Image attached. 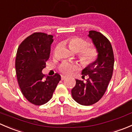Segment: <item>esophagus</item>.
<instances>
[{
	"instance_id": "1",
	"label": "esophagus",
	"mask_w": 132,
	"mask_h": 132,
	"mask_svg": "<svg viewBox=\"0 0 132 132\" xmlns=\"http://www.w3.org/2000/svg\"><path fill=\"white\" fill-rule=\"evenodd\" d=\"M66 78H67V77H66V76H65V75L61 76V79H62V80H65Z\"/></svg>"
}]
</instances>
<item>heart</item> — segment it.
<instances>
[{
	"mask_svg": "<svg viewBox=\"0 0 132 132\" xmlns=\"http://www.w3.org/2000/svg\"><path fill=\"white\" fill-rule=\"evenodd\" d=\"M66 42L71 50L78 53V59L84 64L92 63L96 59V49L92 45H87V42L82 38L73 36L66 40ZM78 67L75 64L64 62L60 66L59 71L62 73L70 75Z\"/></svg>",
	"mask_w": 132,
	"mask_h": 132,
	"instance_id": "b5f03b06",
	"label": "heart"
}]
</instances>
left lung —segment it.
Wrapping results in <instances>:
<instances>
[{"mask_svg": "<svg viewBox=\"0 0 132 132\" xmlns=\"http://www.w3.org/2000/svg\"><path fill=\"white\" fill-rule=\"evenodd\" d=\"M88 36L96 48L98 57L82 70V78L88 76L86 82L76 79L75 86L71 89L74 100L86 106L94 104L102 98L112 76L114 64L112 47L109 39L95 30H90Z\"/></svg>", "mask_w": 132, "mask_h": 132, "instance_id": "8db88e82", "label": "left lung"}]
</instances>
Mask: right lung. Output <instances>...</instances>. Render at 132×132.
<instances>
[{"mask_svg":"<svg viewBox=\"0 0 132 132\" xmlns=\"http://www.w3.org/2000/svg\"><path fill=\"white\" fill-rule=\"evenodd\" d=\"M53 41L52 35L34 32L25 38L17 50L15 68L18 84L25 98L36 105L47 103L61 80L58 73L44 79L41 72L46 67Z\"/></svg>","mask_w":132,"mask_h":132,"instance_id":"right-lung-1","label":"right lung"}]
</instances>
